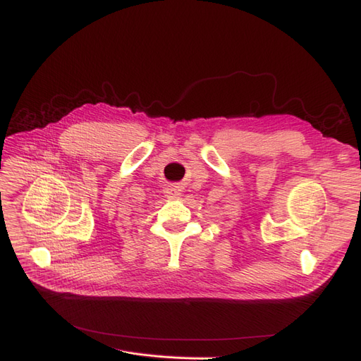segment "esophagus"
<instances>
[{"label": "esophagus", "mask_w": 361, "mask_h": 361, "mask_svg": "<svg viewBox=\"0 0 361 361\" xmlns=\"http://www.w3.org/2000/svg\"><path fill=\"white\" fill-rule=\"evenodd\" d=\"M164 193H166V197L169 200H177L178 197H181V189L180 186H168Z\"/></svg>", "instance_id": "obj_1"}]
</instances>
